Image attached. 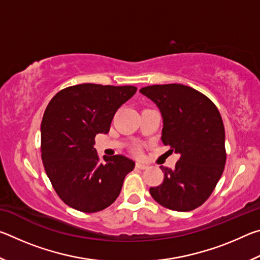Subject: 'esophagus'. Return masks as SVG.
Masks as SVG:
<instances>
[{
  "label": "esophagus",
  "instance_id": "obj_1",
  "mask_svg": "<svg viewBox=\"0 0 260 260\" xmlns=\"http://www.w3.org/2000/svg\"><path fill=\"white\" fill-rule=\"evenodd\" d=\"M136 167H138V169H140V170H146V169H148L149 165L144 164V162H140V161H138V162H136Z\"/></svg>",
  "mask_w": 260,
  "mask_h": 260
}]
</instances>
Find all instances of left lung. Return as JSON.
Returning a JSON list of instances; mask_svg holds the SVG:
<instances>
[{
    "label": "left lung",
    "instance_id": "obj_1",
    "mask_svg": "<svg viewBox=\"0 0 260 260\" xmlns=\"http://www.w3.org/2000/svg\"><path fill=\"white\" fill-rule=\"evenodd\" d=\"M162 117L161 142L180 155L175 167L160 166L164 181L150 195L166 209L199 208L217 186L226 164L225 127L212 101L191 87L169 83L143 87Z\"/></svg>",
    "mask_w": 260,
    "mask_h": 260
}]
</instances>
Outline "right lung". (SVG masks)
I'll return each mask as SVG.
<instances>
[{"mask_svg":"<svg viewBox=\"0 0 260 260\" xmlns=\"http://www.w3.org/2000/svg\"><path fill=\"white\" fill-rule=\"evenodd\" d=\"M136 89L82 83L58 91L48 104L41 122V156L48 178L65 204L94 213L119 196L135 162L122 155L104 156L100 161L95 136L109 133L114 113Z\"/></svg>","mask_w":260,"mask_h":260,"instance_id":"1","label":"right lung"}]
</instances>
